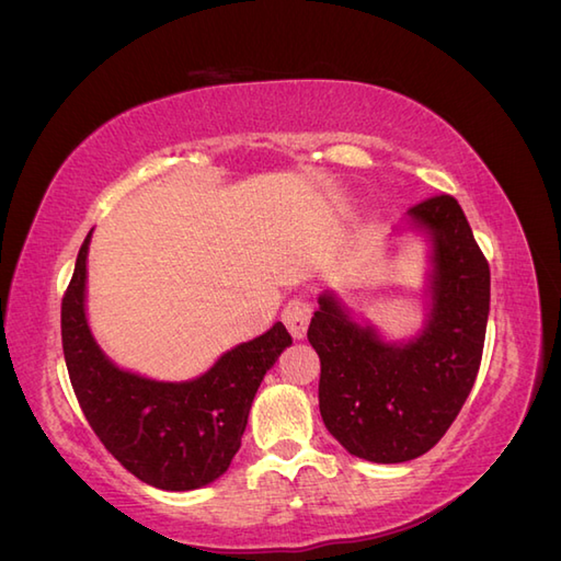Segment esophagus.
Wrapping results in <instances>:
<instances>
[{
	"mask_svg": "<svg viewBox=\"0 0 561 561\" xmlns=\"http://www.w3.org/2000/svg\"><path fill=\"white\" fill-rule=\"evenodd\" d=\"M310 317H312V305L302 295L290 297L288 305L283 307V322L295 339L305 336L307 324H310Z\"/></svg>",
	"mask_w": 561,
	"mask_h": 561,
	"instance_id": "1",
	"label": "esophagus"
}]
</instances>
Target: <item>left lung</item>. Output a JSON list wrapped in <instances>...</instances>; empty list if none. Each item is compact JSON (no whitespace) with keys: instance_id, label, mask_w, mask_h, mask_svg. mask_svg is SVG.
<instances>
[{"instance_id":"left-lung-1","label":"left lung","mask_w":561,"mask_h":561,"mask_svg":"<svg viewBox=\"0 0 561 561\" xmlns=\"http://www.w3.org/2000/svg\"><path fill=\"white\" fill-rule=\"evenodd\" d=\"M433 239L431 314L421 336L385 344L331 295L319 297L307 339L317 351L319 411L344 448L370 462L428 453L460 414L482 363L489 317V261L448 193L409 208Z\"/></svg>"}]
</instances>
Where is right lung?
<instances>
[{"instance_id":"obj_1","label":"right lung","mask_w":561,"mask_h":561,"mask_svg":"<svg viewBox=\"0 0 561 561\" xmlns=\"http://www.w3.org/2000/svg\"><path fill=\"white\" fill-rule=\"evenodd\" d=\"M87 234L62 295V351L91 431L145 484L188 491L227 472L266 370L293 339L280 322L227 351L191 382H154L118 370L91 339L84 317Z\"/></svg>"}]
</instances>
